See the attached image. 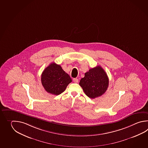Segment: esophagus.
Instances as JSON below:
<instances>
[{"mask_svg": "<svg viewBox=\"0 0 148 148\" xmlns=\"http://www.w3.org/2000/svg\"><path fill=\"white\" fill-rule=\"evenodd\" d=\"M73 81H74V82H75V83H78L79 82V79H76V78H74V79H73Z\"/></svg>", "mask_w": 148, "mask_h": 148, "instance_id": "obj_1", "label": "esophagus"}]
</instances>
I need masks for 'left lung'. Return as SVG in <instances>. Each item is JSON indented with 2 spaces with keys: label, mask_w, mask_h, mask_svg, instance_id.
Segmentation results:
<instances>
[{
  "label": "left lung",
  "mask_w": 148,
  "mask_h": 148,
  "mask_svg": "<svg viewBox=\"0 0 148 148\" xmlns=\"http://www.w3.org/2000/svg\"><path fill=\"white\" fill-rule=\"evenodd\" d=\"M109 78L101 66H97L85 73L79 83L85 94L90 99L101 97L109 86Z\"/></svg>",
  "instance_id": "obj_1"
}]
</instances>
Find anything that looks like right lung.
<instances>
[{
    "instance_id": "right-lung-1",
    "label": "right lung",
    "mask_w": 148,
    "mask_h": 148,
    "mask_svg": "<svg viewBox=\"0 0 148 148\" xmlns=\"http://www.w3.org/2000/svg\"><path fill=\"white\" fill-rule=\"evenodd\" d=\"M41 82L46 91L58 95L65 90L72 79L60 65L52 63L42 72Z\"/></svg>"
}]
</instances>
